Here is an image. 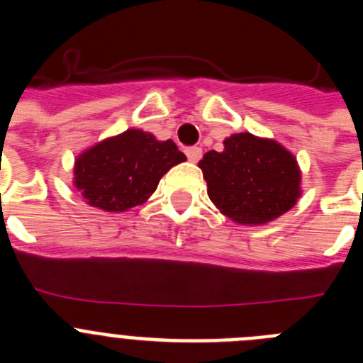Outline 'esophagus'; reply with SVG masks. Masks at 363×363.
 I'll return each mask as SVG.
<instances>
[{
    "instance_id": "34e87169",
    "label": "esophagus",
    "mask_w": 363,
    "mask_h": 363,
    "mask_svg": "<svg viewBox=\"0 0 363 363\" xmlns=\"http://www.w3.org/2000/svg\"><path fill=\"white\" fill-rule=\"evenodd\" d=\"M185 154H187L189 162L196 163V162H200V158H201V149L200 147H189V149L185 150Z\"/></svg>"
}]
</instances>
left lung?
Here are the masks:
<instances>
[{"mask_svg": "<svg viewBox=\"0 0 363 363\" xmlns=\"http://www.w3.org/2000/svg\"><path fill=\"white\" fill-rule=\"evenodd\" d=\"M221 152L200 160L213 203L230 220L267 223L293 209L300 198V169L289 150L249 133L234 134Z\"/></svg>", "mask_w": 363, "mask_h": 363, "instance_id": "1", "label": "left lung"}]
</instances>
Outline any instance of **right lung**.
<instances>
[{
	"instance_id": "right-lung-1",
	"label": "right lung",
	"mask_w": 363,
	"mask_h": 363,
	"mask_svg": "<svg viewBox=\"0 0 363 363\" xmlns=\"http://www.w3.org/2000/svg\"><path fill=\"white\" fill-rule=\"evenodd\" d=\"M185 160L171 140L130 129L85 150L74 165V185L92 207L121 213L142 205L162 176Z\"/></svg>"
}]
</instances>
